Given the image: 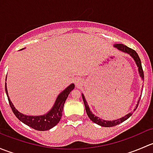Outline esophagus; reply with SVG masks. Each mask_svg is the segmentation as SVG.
<instances>
[{"mask_svg": "<svg viewBox=\"0 0 153 153\" xmlns=\"http://www.w3.org/2000/svg\"><path fill=\"white\" fill-rule=\"evenodd\" d=\"M75 83H76V85H77V86H80L81 85V81H80L79 79L76 80V81H75Z\"/></svg>", "mask_w": 153, "mask_h": 153, "instance_id": "esophagus-1", "label": "esophagus"}]
</instances>
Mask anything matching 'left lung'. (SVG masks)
Returning a JSON list of instances; mask_svg holds the SVG:
<instances>
[{"label":"left lung","instance_id":"1","mask_svg":"<svg viewBox=\"0 0 153 153\" xmlns=\"http://www.w3.org/2000/svg\"><path fill=\"white\" fill-rule=\"evenodd\" d=\"M114 47H115V48H117L118 50L124 52V53L129 54V55H130L132 58H133L134 61H135V64H136L137 67H138V72H139L140 76H141V78L143 80V72L142 66H141V59H140L139 56H138V55L137 54V52H135L134 49L126 47V45H124V44H115V45H114ZM82 98H83V101H84V106H85V109H86V114H87L88 117L90 118L91 121H92V122L95 123V124L100 125V126H105V127H111V126H116V125L124 122V121H126V119H128V118H129V117H130L131 115L133 114V112H129V113H128L126 115H125V116L119 118V119L114 120V121H106V120L102 119V118H98V117H97L96 115H95L92 112H91V110L89 109V106H88L87 102H86L85 98H84V95H83V94H82ZM140 99H141V98H140L139 100L138 101V104H136V106H135V108L134 109L133 111H135V109H136L137 107H138V103H139Z\"/></svg>","mask_w":153,"mask_h":153}]
</instances>
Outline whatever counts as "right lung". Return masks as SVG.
I'll return each instance as SVG.
<instances>
[{
	"label": "right lung",
	"instance_id": "obj_1",
	"mask_svg": "<svg viewBox=\"0 0 153 153\" xmlns=\"http://www.w3.org/2000/svg\"><path fill=\"white\" fill-rule=\"evenodd\" d=\"M6 80H7V78H6ZM74 88H75V84H72L67 86L64 91H62L57 97L56 101L52 109L47 114L43 115H38V116H31V115H24L15 109L13 104L11 102L8 95V91H7V84H5V90L7 92V97H8L9 103H10L11 109L15 116L21 122L38 131L49 130L51 128L54 127L55 125L58 124L62 116L64 103H65L69 94Z\"/></svg>",
	"mask_w": 153,
	"mask_h": 153
}]
</instances>
